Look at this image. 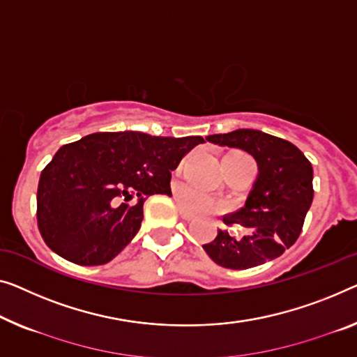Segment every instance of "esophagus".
<instances>
[{
    "instance_id": "1",
    "label": "esophagus",
    "mask_w": 357,
    "mask_h": 357,
    "mask_svg": "<svg viewBox=\"0 0 357 357\" xmlns=\"http://www.w3.org/2000/svg\"><path fill=\"white\" fill-rule=\"evenodd\" d=\"M179 216L183 218L184 221H192V220H194V215H190L189 211H185V210H183V208L179 210Z\"/></svg>"
}]
</instances>
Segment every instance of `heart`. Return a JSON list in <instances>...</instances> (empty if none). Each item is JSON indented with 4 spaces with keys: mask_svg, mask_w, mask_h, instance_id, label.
Wrapping results in <instances>:
<instances>
[{
    "mask_svg": "<svg viewBox=\"0 0 357 357\" xmlns=\"http://www.w3.org/2000/svg\"><path fill=\"white\" fill-rule=\"evenodd\" d=\"M226 158H231L234 162H245L250 160L245 153L236 152L227 155ZM179 199L181 204H183L184 208H188L192 213H210V211H221L225 210V205L220 204V202H215L210 195H206L200 190L192 189V188H183L179 190Z\"/></svg>",
    "mask_w": 357,
    "mask_h": 357,
    "instance_id": "heart-1",
    "label": "heart"
}]
</instances>
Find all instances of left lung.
Here are the masks:
<instances>
[{
    "label": "left lung",
    "mask_w": 357,
    "mask_h": 357,
    "mask_svg": "<svg viewBox=\"0 0 357 357\" xmlns=\"http://www.w3.org/2000/svg\"><path fill=\"white\" fill-rule=\"evenodd\" d=\"M206 141L248 152L259 172L245 206L222 218L226 226L245 227L247 236L220 229L204 245L206 255L227 269H248L279 258L300 237L314 197L311 162L291 142L258 130L211 135Z\"/></svg>",
    "instance_id": "obj_1"
}]
</instances>
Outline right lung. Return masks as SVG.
I'll return each instance as SVG.
<instances>
[{
  "label": "right lung",
  "instance_id": "right-lung-1",
  "mask_svg": "<svg viewBox=\"0 0 357 357\" xmlns=\"http://www.w3.org/2000/svg\"><path fill=\"white\" fill-rule=\"evenodd\" d=\"M202 136L93 132L62 146L41 172L38 229L52 252L79 266L114 259L141 227L149 195H172V172ZM132 195L136 204L127 202Z\"/></svg>",
  "mask_w": 357,
  "mask_h": 357
}]
</instances>
